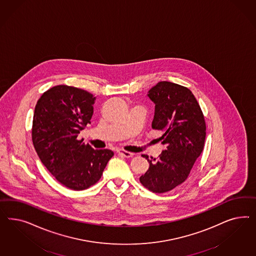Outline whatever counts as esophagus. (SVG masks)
I'll use <instances>...</instances> for the list:
<instances>
[{
  "label": "esophagus",
  "instance_id": "esophagus-1",
  "mask_svg": "<svg viewBox=\"0 0 256 256\" xmlns=\"http://www.w3.org/2000/svg\"><path fill=\"white\" fill-rule=\"evenodd\" d=\"M118 154L120 156H124V158H132V156H134L133 153H130V152L126 151V150H122V149L118 150Z\"/></svg>",
  "mask_w": 256,
  "mask_h": 256
}]
</instances>
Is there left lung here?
Returning <instances> with one entry per match:
<instances>
[{"mask_svg":"<svg viewBox=\"0 0 256 256\" xmlns=\"http://www.w3.org/2000/svg\"><path fill=\"white\" fill-rule=\"evenodd\" d=\"M148 96L155 103L152 128L162 132L160 140L166 149L155 158L142 156L149 169L140 182L150 192L164 194L188 178L204 146L206 126L199 103L185 86L160 82Z\"/></svg>","mask_w":256,"mask_h":256,"instance_id":"8db88e82","label":"left lung"}]
</instances>
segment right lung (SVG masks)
Instances as JSON below:
<instances>
[{"instance_id": "obj_1", "label": "right lung", "mask_w": 256, "mask_h": 256, "mask_svg": "<svg viewBox=\"0 0 256 256\" xmlns=\"http://www.w3.org/2000/svg\"><path fill=\"white\" fill-rule=\"evenodd\" d=\"M94 100L86 90L57 86L43 93L34 108V149L55 179L73 190L94 185L114 156L112 150H94L78 140L80 132L90 124Z\"/></svg>"}]
</instances>
